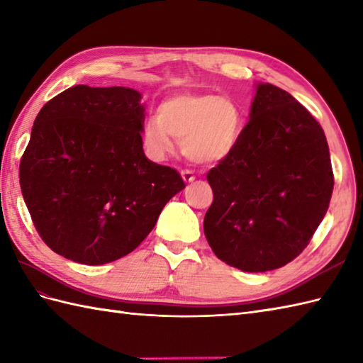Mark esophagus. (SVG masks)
Returning a JSON list of instances; mask_svg holds the SVG:
<instances>
[{
    "mask_svg": "<svg viewBox=\"0 0 363 363\" xmlns=\"http://www.w3.org/2000/svg\"><path fill=\"white\" fill-rule=\"evenodd\" d=\"M180 174H182V179L184 180V183H192L196 180V175L192 174L191 171H182Z\"/></svg>",
    "mask_w": 363,
    "mask_h": 363,
    "instance_id": "obj_1",
    "label": "esophagus"
}]
</instances>
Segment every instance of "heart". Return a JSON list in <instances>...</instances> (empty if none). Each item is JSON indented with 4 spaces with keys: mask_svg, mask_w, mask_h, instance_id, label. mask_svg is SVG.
I'll return each mask as SVG.
<instances>
[{
    "mask_svg": "<svg viewBox=\"0 0 363 363\" xmlns=\"http://www.w3.org/2000/svg\"><path fill=\"white\" fill-rule=\"evenodd\" d=\"M239 104L214 93H177L169 96L143 124V140L157 158L171 154L175 140L184 157L197 164H217L238 147L242 135Z\"/></svg>",
    "mask_w": 363,
    "mask_h": 363,
    "instance_id": "1",
    "label": "heart"
}]
</instances>
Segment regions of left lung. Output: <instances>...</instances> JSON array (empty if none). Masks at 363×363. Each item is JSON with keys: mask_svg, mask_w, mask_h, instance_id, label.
<instances>
[{"mask_svg": "<svg viewBox=\"0 0 363 363\" xmlns=\"http://www.w3.org/2000/svg\"><path fill=\"white\" fill-rule=\"evenodd\" d=\"M203 230L220 261L269 272L300 255L323 220L334 177L323 128L292 94L256 82L235 152L208 172Z\"/></svg>", "mask_w": 363, "mask_h": 363, "instance_id": "left-lung-1", "label": "left lung"}]
</instances>
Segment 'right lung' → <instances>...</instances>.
<instances>
[{
	"mask_svg": "<svg viewBox=\"0 0 363 363\" xmlns=\"http://www.w3.org/2000/svg\"><path fill=\"white\" fill-rule=\"evenodd\" d=\"M128 86L74 85L38 111L20 163L38 235L74 262L102 265L138 247L184 189L143 150L146 107Z\"/></svg>",
	"mask_w": 363,
	"mask_h": 363,
	"instance_id": "add662e5",
	"label": "right lung"
}]
</instances>
